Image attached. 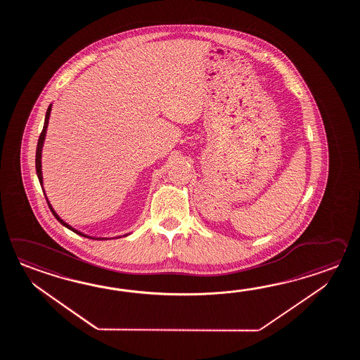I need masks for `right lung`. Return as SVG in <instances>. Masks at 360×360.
Wrapping results in <instances>:
<instances>
[{"label": "right lung", "mask_w": 360, "mask_h": 360, "mask_svg": "<svg viewBox=\"0 0 360 360\" xmlns=\"http://www.w3.org/2000/svg\"><path fill=\"white\" fill-rule=\"evenodd\" d=\"M50 112H51V105L47 108L46 117H45V123H44V129L41 131V135H39V143H37V150H36V171H37V176H39V184L42 185V172H41V150H42V146H44V140H45V135H46V129H47V123H49V118H50ZM44 194H45V191H44ZM47 200V198H46ZM47 205L50 207V210H51V212L55 216V219L58 220V221L63 224L64 226H67L68 229L72 230V231H75L77 234H79V236H82V237L90 238V239H96V238L87 237V236H84L82 233H79L78 230L73 229L72 226H69L67 222L63 221L60 217L56 214V212L54 211V208L51 207V205L49 203V200H47Z\"/></svg>", "instance_id": "right-lung-1"}]
</instances>
